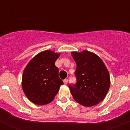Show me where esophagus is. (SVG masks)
<instances>
[{"label":"esophagus","mask_w":130,"mask_h":130,"mask_svg":"<svg viewBox=\"0 0 130 130\" xmlns=\"http://www.w3.org/2000/svg\"><path fill=\"white\" fill-rule=\"evenodd\" d=\"M68 80L67 79H64V84H67L68 83Z\"/></svg>","instance_id":"obj_1"}]
</instances>
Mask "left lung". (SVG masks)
Segmentation results:
<instances>
[{
    "mask_svg": "<svg viewBox=\"0 0 130 130\" xmlns=\"http://www.w3.org/2000/svg\"><path fill=\"white\" fill-rule=\"evenodd\" d=\"M77 64L76 83L70 84L71 94L76 102L90 107L104 99L110 87V77L106 66L96 54L88 51L72 52Z\"/></svg>",
    "mask_w": 130,
    "mask_h": 130,
    "instance_id": "1",
    "label": "left lung"
}]
</instances>
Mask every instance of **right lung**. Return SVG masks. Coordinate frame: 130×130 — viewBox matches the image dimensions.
I'll return each mask as SVG.
<instances>
[{
  "label": "right lung",
  "mask_w": 130,
  "mask_h": 130,
  "mask_svg": "<svg viewBox=\"0 0 130 130\" xmlns=\"http://www.w3.org/2000/svg\"><path fill=\"white\" fill-rule=\"evenodd\" d=\"M59 56V53L51 50L42 51L31 60L24 70L23 90L28 100L36 105L52 102L60 86L64 84L55 64Z\"/></svg>",
  "instance_id": "obj_1"
}]
</instances>
